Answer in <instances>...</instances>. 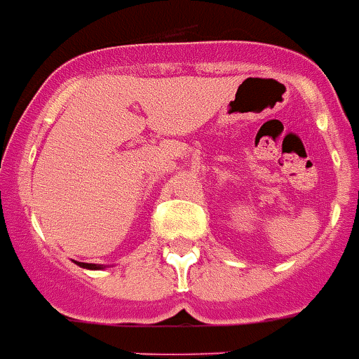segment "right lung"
Returning a JSON list of instances; mask_svg holds the SVG:
<instances>
[{
    "label": "right lung",
    "mask_w": 359,
    "mask_h": 359,
    "mask_svg": "<svg viewBox=\"0 0 359 359\" xmlns=\"http://www.w3.org/2000/svg\"><path fill=\"white\" fill-rule=\"evenodd\" d=\"M77 265L83 266V269H90V271H100V269H103V265H96V263H81V261H77Z\"/></svg>",
    "instance_id": "add662e5"
}]
</instances>
